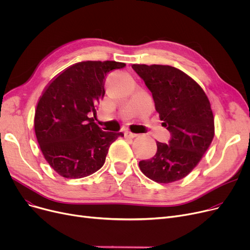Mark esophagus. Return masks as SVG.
Listing matches in <instances>:
<instances>
[{"label": "esophagus", "mask_w": 250, "mask_h": 250, "mask_svg": "<svg viewBox=\"0 0 250 250\" xmlns=\"http://www.w3.org/2000/svg\"><path fill=\"white\" fill-rule=\"evenodd\" d=\"M138 135L137 134H134L132 132H128V130H126V132H125V138H129V139H134L136 138Z\"/></svg>", "instance_id": "1"}]
</instances>
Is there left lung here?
<instances>
[{
  "label": "left lung",
  "mask_w": 250,
  "mask_h": 250,
  "mask_svg": "<svg viewBox=\"0 0 250 250\" xmlns=\"http://www.w3.org/2000/svg\"><path fill=\"white\" fill-rule=\"evenodd\" d=\"M151 91L162 125L171 138L157 142L151 159L139 163L141 171L158 183L186 177L198 165L215 135L211 103L203 88L182 71L163 64H133Z\"/></svg>",
  "instance_id": "obj_1"
}]
</instances>
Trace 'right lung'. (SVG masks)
<instances>
[{
	"label": "right lung",
	"instance_id": "1",
	"mask_svg": "<svg viewBox=\"0 0 250 250\" xmlns=\"http://www.w3.org/2000/svg\"><path fill=\"white\" fill-rule=\"evenodd\" d=\"M125 67L114 61L77 62L59 74L37 103L34 130L45 160L64 178L93 174L123 133L104 132L89 115L104 97L105 76Z\"/></svg>",
	"mask_w": 250,
	"mask_h": 250
}]
</instances>
